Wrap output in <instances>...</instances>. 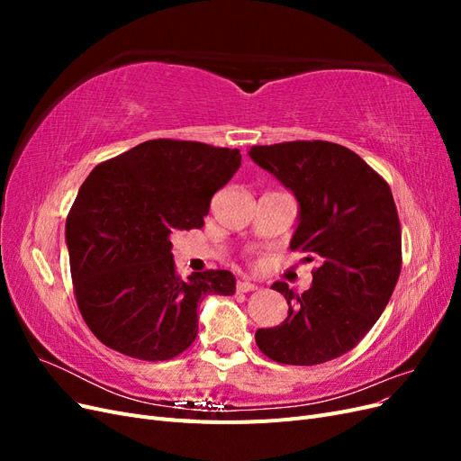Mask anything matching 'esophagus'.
Returning a JSON list of instances; mask_svg holds the SVG:
<instances>
[{"label": "esophagus", "instance_id": "obj_1", "mask_svg": "<svg viewBox=\"0 0 461 461\" xmlns=\"http://www.w3.org/2000/svg\"><path fill=\"white\" fill-rule=\"evenodd\" d=\"M236 288H239L240 292H252V290H256L258 286H256L254 283H249V281H239V285H236Z\"/></svg>", "mask_w": 461, "mask_h": 461}]
</instances>
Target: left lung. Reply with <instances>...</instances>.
I'll return each mask as SVG.
<instances>
[{"mask_svg":"<svg viewBox=\"0 0 461 461\" xmlns=\"http://www.w3.org/2000/svg\"><path fill=\"white\" fill-rule=\"evenodd\" d=\"M254 163L298 202L290 248L317 261L313 285L288 302L281 325L256 330L259 350L278 364L317 366L350 352L393 296L402 267V234L393 192L357 153L313 140L254 146Z\"/></svg>","mask_w":461,"mask_h":461,"instance_id":"obj_1","label":"left lung"}]
</instances>
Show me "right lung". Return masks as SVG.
<instances>
[{"mask_svg": "<svg viewBox=\"0 0 461 461\" xmlns=\"http://www.w3.org/2000/svg\"><path fill=\"white\" fill-rule=\"evenodd\" d=\"M239 149L148 140L88 175L65 240L78 310L113 350L163 361L198 334V303L230 296V271L176 276L171 234L203 227L213 194L239 171Z\"/></svg>", "mask_w": 461, "mask_h": 461, "instance_id": "1", "label": "right lung"}]
</instances>
